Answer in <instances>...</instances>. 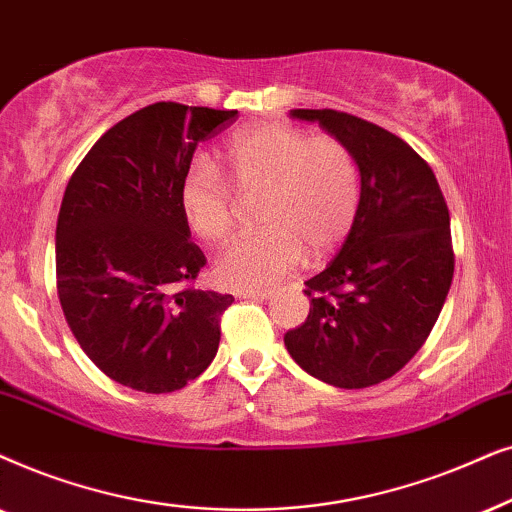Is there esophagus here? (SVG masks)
I'll return each instance as SVG.
<instances>
[{
	"label": "esophagus",
	"instance_id": "1",
	"mask_svg": "<svg viewBox=\"0 0 512 512\" xmlns=\"http://www.w3.org/2000/svg\"><path fill=\"white\" fill-rule=\"evenodd\" d=\"M243 299H269L274 292L271 290H245V292H238Z\"/></svg>",
	"mask_w": 512,
	"mask_h": 512
}]
</instances>
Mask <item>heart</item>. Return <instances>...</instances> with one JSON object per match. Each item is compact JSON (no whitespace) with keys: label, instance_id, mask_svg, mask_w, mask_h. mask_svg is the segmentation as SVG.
<instances>
[{"label":"heart","instance_id":"b5f03b06","mask_svg":"<svg viewBox=\"0 0 512 512\" xmlns=\"http://www.w3.org/2000/svg\"><path fill=\"white\" fill-rule=\"evenodd\" d=\"M224 176L194 161L177 189L182 217L203 243L229 241L236 200L260 199V236L231 245L215 276L231 290L269 288L304 255H330L349 236L360 203L358 163L332 135H306L285 124H257L238 131L222 149ZM231 191L235 193L230 194Z\"/></svg>","mask_w":512,"mask_h":512}]
</instances>
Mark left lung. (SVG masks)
<instances>
[{"instance_id": "left-lung-1", "label": "left lung", "mask_w": 512, "mask_h": 512, "mask_svg": "<svg viewBox=\"0 0 512 512\" xmlns=\"http://www.w3.org/2000/svg\"><path fill=\"white\" fill-rule=\"evenodd\" d=\"M351 149L360 203L342 250L306 281L309 316L285 332L295 363L325 384L393 377L431 335L454 276L449 210L433 170L370 121L337 109H290Z\"/></svg>"}]
</instances>
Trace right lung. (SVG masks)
I'll list each match as a JSON object with an SVG mask.
<instances>
[{
	"mask_svg": "<svg viewBox=\"0 0 512 512\" xmlns=\"http://www.w3.org/2000/svg\"><path fill=\"white\" fill-rule=\"evenodd\" d=\"M236 109L154 102L112 126L67 182L56 227L58 297L88 358L128 388L173 393L213 363L234 297L194 288L206 255L177 189L201 140Z\"/></svg>",
	"mask_w": 512,
	"mask_h": 512,
	"instance_id": "right-lung-1",
	"label": "right lung"
}]
</instances>
